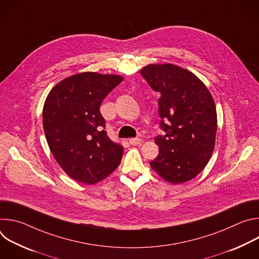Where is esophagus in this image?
<instances>
[{
	"instance_id": "1",
	"label": "esophagus",
	"mask_w": 259,
	"mask_h": 259,
	"mask_svg": "<svg viewBox=\"0 0 259 259\" xmlns=\"http://www.w3.org/2000/svg\"><path fill=\"white\" fill-rule=\"evenodd\" d=\"M129 142L132 144V145H138L141 143V139L140 138H130L129 139Z\"/></svg>"
}]
</instances>
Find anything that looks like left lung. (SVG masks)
Segmentation results:
<instances>
[{"instance_id":"left-lung-1","label":"left lung","mask_w":259,"mask_h":259,"mask_svg":"<svg viewBox=\"0 0 259 259\" xmlns=\"http://www.w3.org/2000/svg\"><path fill=\"white\" fill-rule=\"evenodd\" d=\"M140 73L161 93L159 115L165 135L155 138L159 156L152 169L165 181L181 184L208 164L215 146L217 114L206 85L192 71L172 63L147 64Z\"/></svg>"}]
</instances>
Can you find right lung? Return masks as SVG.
<instances>
[{
	"label": "right lung",
	"instance_id": "add662e5",
	"mask_svg": "<svg viewBox=\"0 0 259 259\" xmlns=\"http://www.w3.org/2000/svg\"><path fill=\"white\" fill-rule=\"evenodd\" d=\"M124 78L85 71L57 83L43 107V127L49 149L72 179L95 184L120 165L123 145L110 139L99 107Z\"/></svg>",
	"mask_w": 259,
	"mask_h": 259
}]
</instances>
